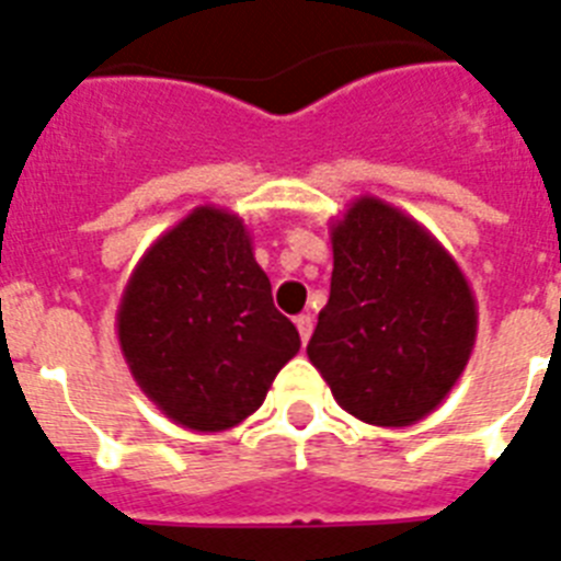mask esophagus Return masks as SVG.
<instances>
[{
  "instance_id": "esophagus-1",
  "label": "esophagus",
  "mask_w": 561,
  "mask_h": 561,
  "mask_svg": "<svg viewBox=\"0 0 561 561\" xmlns=\"http://www.w3.org/2000/svg\"><path fill=\"white\" fill-rule=\"evenodd\" d=\"M296 331H299V336H302V345H308L310 333H313V317H310V313L296 317Z\"/></svg>"
}]
</instances>
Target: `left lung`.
<instances>
[{
    "mask_svg": "<svg viewBox=\"0 0 561 561\" xmlns=\"http://www.w3.org/2000/svg\"><path fill=\"white\" fill-rule=\"evenodd\" d=\"M331 299L308 359L351 416L416 425L445 402L477 345L462 267L413 216L359 196L331 222Z\"/></svg>",
    "mask_w": 561,
    "mask_h": 561,
    "instance_id": "1",
    "label": "left lung"
}]
</instances>
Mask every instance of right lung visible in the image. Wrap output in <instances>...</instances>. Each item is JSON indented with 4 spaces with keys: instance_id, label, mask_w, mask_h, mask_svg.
Masks as SVG:
<instances>
[{
    "instance_id": "1",
    "label": "right lung",
    "mask_w": 561,
    "mask_h": 561,
    "mask_svg": "<svg viewBox=\"0 0 561 561\" xmlns=\"http://www.w3.org/2000/svg\"><path fill=\"white\" fill-rule=\"evenodd\" d=\"M130 376L173 425L222 433L256 413L296 353L242 216L199 205L136 262L116 310Z\"/></svg>"
}]
</instances>
